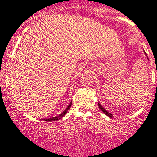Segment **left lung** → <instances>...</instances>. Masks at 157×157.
<instances>
[{"label":"left lung","mask_w":157,"mask_h":157,"mask_svg":"<svg viewBox=\"0 0 157 157\" xmlns=\"http://www.w3.org/2000/svg\"><path fill=\"white\" fill-rule=\"evenodd\" d=\"M144 51V53H145V56H146V57H147V59H148V56H147L146 53L145 52V51ZM98 106H99V108H100V109H101V111H102L103 112H104V113L105 114V115H107L108 117H112V115H112L111 113H109V112L106 111V110L105 109H104V107H103V106H102V105H101V104L100 103H99V102H98Z\"/></svg>","instance_id":"obj_1"}]
</instances>
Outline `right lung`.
<instances>
[{"instance_id": "right-lung-1", "label": "right lung", "mask_w": 157, "mask_h": 157, "mask_svg": "<svg viewBox=\"0 0 157 157\" xmlns=\"http://www.w3.org/2000/svg\"><path fill=\"white\" fill-rule=\"evenodd\" d=\"M71 105H72V101H71V102H70V104H69V105H68V106H67V107L65 109H64V111H63V112H62V114H60L59 115V116H56V117H51V118H47V119L45 118V119H42V121H58V120L61 119L62 117H64V116L65 115V114L67 113L68 110H69V109L71 108Z\"/></svg>"}]
</instances>
